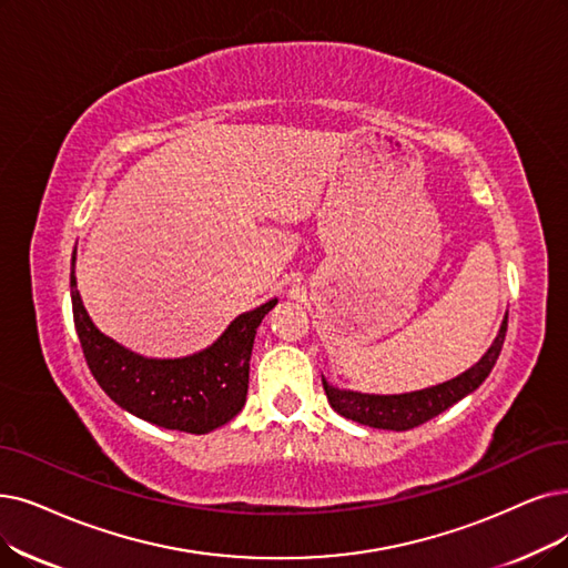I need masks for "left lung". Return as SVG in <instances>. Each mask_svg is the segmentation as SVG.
Wrapping results in <instances>:
<instances>
[{
    "instance_id": "left-lung-1",
    "label": "left lung",
    "mask_w": 568,
    "mask_h": 568,
    "mask_svg": "<svg viewBox=\"0 0 568 568\" xmlns=\"http://www.w3.org/2000/svg\"><path fill=\"white\" fill-rule=\"evenodd\" d=\"M506 328H508V314L504 316L501 328H498L491 347L483 354V358L475 363V366H470L466 373L452 377L443 384H436V387L410 392V394L379 396V394L337 389L322 375L326 398L337 415L358 422L363 426L387 428V430L415 428L428 419H434L436 415L445 413L447 407L459 403L464 396L473 394L480 387V384L487 379V375L491 373L498 354H501Z\"/></svg>"
}]
</instances>
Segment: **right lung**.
I'll use <instances>...</instances> for the list:
<instances>
[{"instance_id":"obj_1","label":"right lung","mask_w":568,"mask_h":568,"mask_svg":"<svg viewBox=\"0 0 568 568\" xmlns=\"http://www.w3.org/2000/svg\"><path fill=\"white\" fill-rule=\"evenodd\" d=\"M74 263L77 248L70 275L74 326L90 373L113 403L149 424L197 436L229 424L242 410L256 328L277 298L235 316L207 349L181 358H149L93 324L79 296Z\"/></svg>"}]
</instances>
